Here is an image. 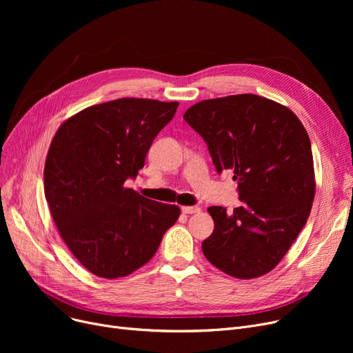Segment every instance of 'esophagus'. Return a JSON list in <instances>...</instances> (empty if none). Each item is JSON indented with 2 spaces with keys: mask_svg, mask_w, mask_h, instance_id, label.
<instances>
[{
  "mask_svg": "<svg viewBox=\"0 0 353 353\" xmlns=\"http://www.w3.org/2000/svg\"><path fill=\"white\" fill-rule=\"evenodd\" d=\"M181 212L184 214H194V213H199L200 209L197 206H183L181 208Z\"/></svg>",
  "mask_w": 353,
  "mask_h": 353,
  "instance_id": "obj_1",
  "label": "esophagus"
}]
</instances>
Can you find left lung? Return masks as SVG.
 <instances>
[{
	"mask_svg": "<svg viewBox=\"0 0 353 353\" xmlns=\"http://www.w3.org/2000/svg\"><path fill=\"white\" fill-rule=\"evenodd\" d=\"M183 119L209 147L216 170L233 172L242 206L208 209L213 233L208 261L237 279L273 270L310 214L313 156L307 132L292 110L256 94L203 100Z\"/></svg>",
	"mask_w": 353,
	"mask_h": 353,
	"instance_id": "left-lung-1",
	"label": "left lung"
}]
</instances>
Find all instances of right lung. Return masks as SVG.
Wrapping results in <instances>:
<instances>
[{
	"mask_svg": "<svg viewBox=\"0 0 353 353\" xmlns=\"http://www.w3.org/2000/svg\"><path fill=\"white\" fill-rule=\"evenodd\" d=\"M179 103L119 99L67 119L50 144L44 193L70 252L104 279L128 276L157 252L180 208L124 186Z\"/></svg>",
	"mask_w": 353,
	"mask_h": 353,
	"instance_id": "right-lung-1",
	"label": "right lung"
}]
</instances>
